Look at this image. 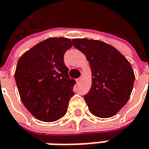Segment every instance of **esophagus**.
<instances>
[{"label": "esophagus", "mask_w": 149, "mask_h": 149, "mask_svg": "<svg viewBox=\"0 0 149 149\" xmlns=\"http://www.w3.org/2000/svg\"><path fill=\"white\" fill-rule=\"evenodd\" d=\"M81 78H78V79H76V83L77 84L81 83Z\"/></svg>", "instance_id": "obj_1"}]
</instances>
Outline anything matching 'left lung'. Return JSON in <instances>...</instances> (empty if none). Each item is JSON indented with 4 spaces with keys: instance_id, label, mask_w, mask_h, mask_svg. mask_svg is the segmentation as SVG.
Here are the masks:
<instances>
[{
    "instance_id": "obj_1",
    "label": "left lung",
    "mask_w": 149,
    "mask_h": 149,
    "mask_svg": "<svg viewBox=\"0 0 149 149\" xmlns=\"http://www.w3.org/2000/svg\"><path fill=\"white\" fill-rule=\"evenodd\" d=\"M74 46L86 56L92 69V86L85 101L92 114L106 118L128 102L135 81L129 61L113 46L99 40L76 38Z\"/></svg>"
}]
</instances>
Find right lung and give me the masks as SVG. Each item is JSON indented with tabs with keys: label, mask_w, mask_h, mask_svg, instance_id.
<instances>
[{
	"label": "right lung",
	"mask_w": 149,
	"mask_h": 149,
	"mask_svg": "<svg viewBox=\"0 0 149 149\" xmlns=\"http://www.w3.org/2000/svg\"><path fill=\"white\" fill-rule=\"evenodd\" d=\"M71 47L68 38H49L30 49L18 61L14 78L20 99L40 121L63 118L74 94L75 81L69 78L63 61Z\"/></svg>",
	"instance_id": "add662e5"
}]
</instances>
